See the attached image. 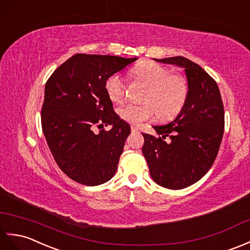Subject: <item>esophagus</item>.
<instances>
[{
	"instance_id": "34e87169",
	"label": "esophagus",
	"mask_w": 250,
	"mask_h": 250,
	"mask_svg": "<svg viewBox=\"0 0 250 250\" xmlns=\"http://www.w3.org/2000/svg\"><path fill=\"white\" fill-rule=\"evenodd\" d=\"M131 131H132V132H139L140 130H139V128H138L137 126L132 125V126H131Z\"/></svg>"
}]
</instances>
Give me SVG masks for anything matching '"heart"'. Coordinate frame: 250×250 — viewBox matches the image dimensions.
<instances>
[{
  "label": "heart",
  "instance_id": "1",
  "mask_svg": "<svg viewBox=\"0 0 250 250\" xmlns=\"http://www.w3.org/2000/svg\"><path fill=\"white\" fill-rule=\"evenodd\" d=\"M134 78L147 86L143 104H126L119 109L122 120L139 125L159 115L164 121L175 118L184 108L189 94V84L184 75L172 73L166 66L153 61H142L131 69ZM106 92L113 103L124 102L126 86L119 74L111 75L104 83Z\"/></svg>",
  "mask_w": 250,
  "mask_h": 250
}]
</instances>
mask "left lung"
I'll list each match as a JSON object with an SVG mask.
<instances>
[{
	"label": "left lung",
	"mask_w": 250,
	"mask_h": 250,
	"mask_svg": "<svg viewBox=\"0 0 250 250\" xmlns=\"http://www.w3.org/2000/svg\"><path fill=\"white\" fill-rule=\"evenodd\" d=\"M156 61L185 68L189 94L173 122L154 126L158 137L142 134V153L158 185L182 189L200 180L215 162L224 136V104L217 83L198 64L183 57Z\"/></svg>",
	"instance_id": "8db88e82"
}]
</instances>
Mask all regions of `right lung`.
Here are the masks:
<instances>
[{
    "label": "right lung",
    "instance_id": "add662e5",
    "mask_svg": "<svg viewBox=\"0 0 250 250\" xmlns=\"http://www.w3.org/2000/svg\"><path fill=\"white\" fill-rule=\"evenodd\" d=\"M136 60L78 53L46 82L43 135L59 168L77 183L101 185L118 169L130 126L114 112L104 83ZM108 125L113 126L109 132L101 129ZM95 126L102 130L98 134Z\"/></svg>",
    "mask_w": 250,
    "mask_h": 250
}]
</instances>
